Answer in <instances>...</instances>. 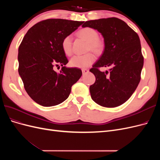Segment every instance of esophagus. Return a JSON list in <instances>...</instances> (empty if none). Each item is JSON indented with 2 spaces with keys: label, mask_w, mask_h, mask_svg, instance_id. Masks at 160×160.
Returning <instances> with one entry per match:
<instances>
[{
  "label": "esophagus",
  "mask_w": 160,
  "mask_h": 160,
  "mask_svg": "<svg viewBox=\"0 0 160 160\" xmlns=\"http://www.w3.org/2000/svg\"><path fill=\"white\" fill-rule=\"evenodd\" d=\"M88 72H89V70H88V69H82V72H83V75L87 74Z\"/></svg>",
  "instance_id": "obj_1"
}]
</instances>
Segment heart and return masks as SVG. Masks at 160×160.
<instances>
[{
  "mask_svg": "<svg viewBox=\"0 0 160 160\" xmlns=\"http://www.w3.org/2000/svg\"><path fill=\"white\" fill-rule=\"evenodd\" d=\"M78 35L89 42L88 49L93 51L97 54H101L105 49L103 40L98 38L99 35L96 30L90 27H86L81 29ZM61 47L65 54L71 55L72 54V37L68 35L62 41ZM95 61V56L93 53L85 55H76L70 59L69 64L72 67L83 69L89 67Z\"/></svg>",
  "mask_w": 160,
  "mask_h": 160,
  "instance_id": "obj_1",
  "label": "heart"
}]
</instances>
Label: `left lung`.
<instances>
[{
    "label": "left lung",
    "instance_id": "left-lung-1",
    "mask_svg": "<svg viewBox=\"0 0 160 160\" xmlns=\"http://www.w3.org/2000/svg\"><path fill=\"white\" fill-rule=\"evenodd\" d=\"M82 27H90L103 36L105 49L90 71L95 77L89 87L91 99L105 108H115L128 101L140 81L143 57L138 34L118 18H99L85 22ZM111 66L109 74L99 67Z\"/></svg>",
    "mask_w": 160,
    "mask_h": 160
}]
</instances>
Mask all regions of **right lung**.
Returning a JSON list of instances; mask_svg holds the SVG:
<instances>
[{"instance_id": "add662e5", "label": "right lung", "mask_w": 160, "mask_h": 160, "mask_svg": "<svg viewBox=\"0 0 160 160\" xmlns=\"http://www.w3.org/2000/svg\"><path fill=\"white\" fill-rule=\"evenodd\" d=\"M83 23L61 18L37 23L27 31L18 48V74L31 98L44 107L65 101L71 87L82 75L77 68H69L61 42ZM61 65L59 73L54 67Z\"/></svg>"}]
</instances>
